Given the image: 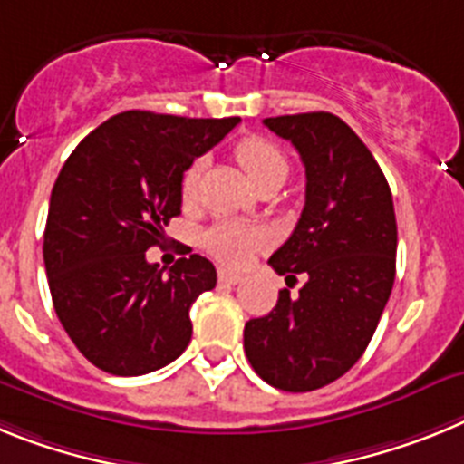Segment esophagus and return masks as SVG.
<instances>
[{
    "mask_svg": "<svg viewBox=\"0 0 464 464\" xmlns=\"http://www.w3.org/2000/svg\"><path fill=\"white\" fill-rule=\"evenodd\" d=\"M240 280H243V276H240V273H233V271H227V268H219V282H224V285H237Z\"/></svg>",
    "mask_w": 464,
    "mask_h": 464,
    "instance_id": "34e87169",
    "label": "esophagus"
}]
</instances>
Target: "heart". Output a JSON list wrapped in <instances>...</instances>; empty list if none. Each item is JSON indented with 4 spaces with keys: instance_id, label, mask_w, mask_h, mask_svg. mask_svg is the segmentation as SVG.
<instances>
[{
    "instance_id": "obj_1",
    "label": "heart",
    "mask_w": 464,
    "mask_h": 464,
    "mask_svg": "<svg viewBox=\"0 0 464 464\" xmlns=\"http://www.w3.org/2000/svg\"><path fill=\"white\" fill-rule=\"evenodd\" d=\"M236 160L252 179V184L261 182L264 177L287 175V159L282 156L280 149L264 137H245L236 144ZM200 163H193L182 175V198L193 200L198 193ZM266 236L261 228L252 224H243L236 219H221L205 231L203 245L209 255L217 256L224 264L243 266L264 245Z\"/></svg>"
}]
</instances>
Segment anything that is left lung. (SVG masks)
I'll return each instance as SVG.
<instances>
[{"instance_id":"8db88e82","label":"left lung","mask_w":464,"mask_h":464,"mask_svg":"<svg viewBox=\"0 0 464 464\" xmlns=\"http://www.w3.org/2000/svg\"><path fill=\"white\" fill-rule=\"evenodd\" d=\"M264 126L296 147L305 205L289 240L268 259L282 289L276 308L245 324V354L268 385L310 392L343 376L364 354L394 285L397 219L376 159L329 111L276 116Z\"/></svg>"}]
</instances>
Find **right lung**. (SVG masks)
<instances>
[{"mask_svg":"<svg viewBox=\"0 0 464 464\" xmlns=\"http://www.w3.org/2000/svg\"><path fill=\"white\" fill-rule=\"evenodd\" d=\"M240 123L123 111L64 160L51 191L44 264L67 336L91 364L142 376L170 364L191 341L188 308L217 285L212 261L182 256L170 271L149 247L182 212V175Z\"/></svg>","mask_w":464,"mask_h":464,"instance_id":"1","label":"right lung"}]
</instances>
